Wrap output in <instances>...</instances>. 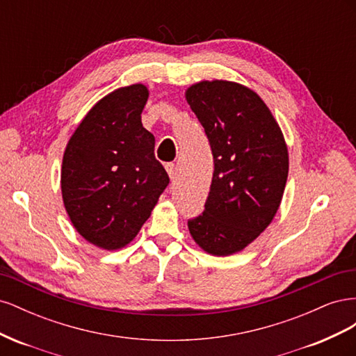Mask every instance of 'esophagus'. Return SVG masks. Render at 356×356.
Masks as SVG:
<instances>
[{
  "label": "esophagus",
  "mask_w": 356,
  "mask_h": 356,
  "mask_svg": "<svg viewBox=\"0 0 356 356\" xmlns=\"http://www.w3.org/2000/svg\"><path fill=\"white\" fill-rule=\"evenodd\" d=\"M166 170H168V174H169V178L174 181L175 178H177V166L174 165V163H166Z\"/></svg>",
  "instance_id": "1"
}]
</instances>
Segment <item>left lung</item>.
Returning a JSON list of instances; mask_svg holds the SVG:
<instances>
[{
	"mask_svg": "<svg viewBox=\"0 0 356 356\" xmlns=\"http://www.w3.org/2000/svg\"><path fill=\"white\" fill-rule=\"evenodd\" d=\"M186 98L213 156L204 211L188 220V230L212 255L239 252L266 230L281 204L288 178L282 131L260 96L239 83L200 81Z\"/></svg>",
	"mask_w": 356,
	"mask_h": 356,
	"instance_id": "obj_1",
	"label": "left lung"
}]
</instances>
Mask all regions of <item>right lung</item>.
Returning a JSON list of instances; mask_svg holds the SVG:
<instances>
[{"mask_svg":"<svg viewBox=\"0 0 356 356\" xmlns=\"http://www.w3.org/2000/svg\"><path fill=\"white\" fill-rule=\"evenodd\" d=\"M144 84L106 95L86 114L63 153L60 187L70 220L86 241L118 250L134 241L169 184L143 126Z\"/></svg>","mask_w":356,"mask_h":356,"instance_id":"right-lung-1","label":"right lung"}]
</instances>
